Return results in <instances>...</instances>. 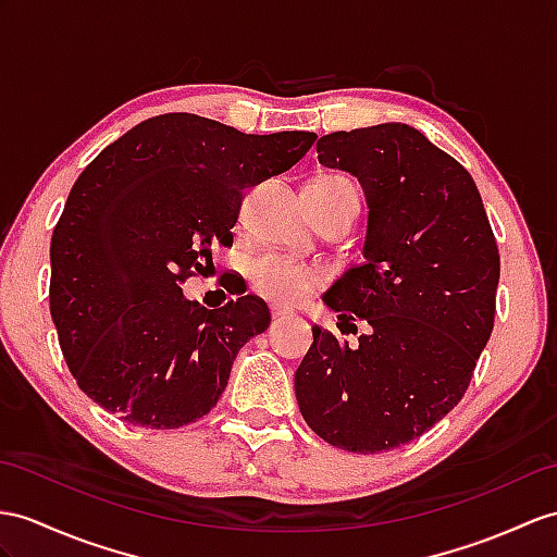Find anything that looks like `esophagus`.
<instances>
[{
    "mask_svg": "<svg viewBox=\"0 0 557 557\" xmlns=\"http://www.w3.org/2000/svg\"><path fill=\"white\" fill-rule=\"evenodd\" d=\"M286 317H290L288 309H283V307H278V305L271 307V319H274V321H281V319H286Z\"/></svg>",
    "mask_w": 557,
    "mask_h": 557,
    "instance_id": "esophagus-1",
    "label": "esophagus"
}]
</instances>
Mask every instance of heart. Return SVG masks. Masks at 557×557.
Listing matches in <instances>:
<instances>
[{"label":"heart","instance_id":"b5f03b06","mask_svg":"<svg viewBox=\"0 0 557 557\" xmlns=\"http://www.w3.org/2000/svg\"><path fill=\"white\" fill-rule=\"evenodd\" d=\"M314 182L335 184L345 182V176L329 174ZM246 276L257 295L278 305H297L325 286V271L321 267L297 262L276 252H260L250 257L246 264Z\"/></svg>","mask_w":557,"mask_h":557}]
</instances>
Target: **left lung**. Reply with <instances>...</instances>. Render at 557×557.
Returning a JSON list of instances; mask_svg holds the SVG:
<instances>
[{
    "instance_id": "obj_1",
    "label": "left lung",
    "mask_w": 557,
    "mask_h": 557,
    "mask_svg": "<svg viewBox=\"0 0 557 557\" xmlns=\"http://www.w3.org/2000/svg\"><path fill=\"white\" fill-rule=\"evenodd\" d=\"M317 153L355 174L369 202L363 262L323 295L341 323L361 319L369 333L349 347L314 325L295 397L337 449L389 451L463 399L494 329L498 246L470 172L418 129L333 132Z\"/></svg>"
}]
</instances>
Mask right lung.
Here are the masks:
<instances>
[{"label":"right lung","mask_w":557,"mask_h":557,"mask_svg":"<svg viewBox=\"0 0 557 557\" xmlns=\"http://www.w3.org/2000/svg\"><path fill=\"white\" fill-rule=\"evenodd\" d=\"M314 132L243 134L194 113L148 117L77 176L51 236L49 309L79 389L132 425L212 411L238 349L269 329L255 295L206 309L182 283L232 240L246 188L290 170Z\"/></svg>","instance_id":"obj_1"}]
</instances>
